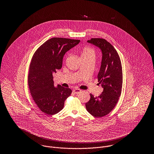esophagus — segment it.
Segmentation results:
<instances>
[{
	"label": "esophagus",
	"instance_id": "obj_1",
	"mask_svg": "<svg viewBox=\"0 0 154 154\" xmlns=\"http://www.w3.org/2000/svg\"><path fill=\"white\" fill-rule=\"evenodd\" d=\"M82 91L80 89H73V92L74 94H80L81 92Z\"/></svg>",
	"mask_w": 154,
	"mask_h": 154
}]
</instances>
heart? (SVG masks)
<instances>
[{
	"label": "heart",
	"mask_w": 154,
	"mask_h": 154,
	"mask_svg": "<svg viewBox=\"0 0 154 154\" xmlns=\"http://www.w3.org/2000/svg\"><path fill=\"white\" fill-rule=\"evenodd\" d=\"M81 58H95L96 51L94 48L91 47H85L81 52Z\"/></svg>",
	"instance_id": "1"
}]
</instances>
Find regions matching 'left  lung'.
<instances>
[{"label":"left lung","instance_id":"left-lung-1","mask_svg":"<svg viewBox=\"0 0 154 154\" xmlns=\"http://www.w3.org/2000/svg\"><path fill=\"white\" fill-rule=\"evenodd\" d=\"M87 42L99 47L102 52L97 79L103 91L97 97L91 94V99L85 103V107L93 116L102 117L113 110L121 94L123 81L122 65L117 51L106 40L92 38Z\"/></svg>","mask_w":154,"mask_h":154}]
</instances>
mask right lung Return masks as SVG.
Wrapping results in <instances>:
<instances>
[{"label":"right lung","instance_id":"add662e5","mask_svg":"<svg viewBox=\"0 0 154 154\" xmlns=\"http://www.w3.org/2000/svg\"><path fill=\"white\" fill-rule=\"evenodd\" d=\"M80 42L53 37L42 44L32 57L28 79L30 94L39 109L48 115L62 110L65 100L72 94L70 88L60 85L54 87L52 74L61 69L66 52Z\"/></svg>","mask_w":154,"mask_h":154}]
</instances>
